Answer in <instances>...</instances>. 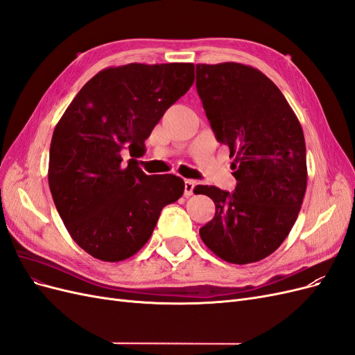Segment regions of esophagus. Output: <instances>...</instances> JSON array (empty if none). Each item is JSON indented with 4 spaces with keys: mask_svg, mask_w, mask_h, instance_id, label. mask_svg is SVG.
I'll return each mask as SVG.
<instances>
[{
    "mask_svg": "<svg viewBox=\"0 0 355 355\" xmlns=\"http://www.w3.org/2000/svg\"><path fill=\"white\" fill-rule=\"evenodd\" d=\"M194 188H196V180H185V191H184V194H185V197H189V196H192V192H194Z\"/></svg>",
    "mask_w": 355,
    "mask_h": 355,
    "instance_id": "1",
    "label": "esophagus"
}]
</instances>
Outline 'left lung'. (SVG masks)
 I'll return each mask as SVG.
<instances>
[{"mask_svg": "<svg viewBox=\"0 0 355 355\" xmlns=\"http://www.w3.org/2000/svg\"><path fill=\"white\" fill-rule=\"evenodd\" d=\"M197 92L216 139L230 148L237 179L232 194L194 188L216 206L200 237L225 262L262 261L286 240L302 206L308 179L302 127L280 89L253 67L198 63Z\"/></svg>", "mask_w": 355, "mask_h": 355, "instance_id": "obj_1", "label": "left lung"}]
</instances>
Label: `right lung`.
Wrapping results in <instances>:
<instances>
[{
  "label": "right lung",
  "instance_id": "right-lung-1",
  "mask_svg": "<svg viewBox=\"0 0 355 355\" xmlns=\"http://www.w3.org/2000/svg\"><path fill=\"white\" fill-rule=\"evenodd\" d=\"M194 78V63L105 68L56 124L49 157L51 197L72 240L96 259L132 257L153 235L163 207L184 194V179L148 176L136 158ZM123 147L134 157L127 165Z\"/></svg>",
  "mask_w": 355,
  "mask_h": 355
}]
</instances>
